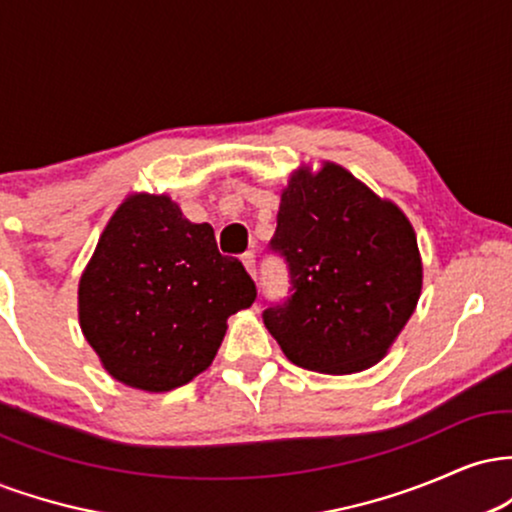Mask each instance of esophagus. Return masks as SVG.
I'll return each instance as SVG.
<instances>
[{
	"label": "esophagus",
	"instance_id": "esophagus-1",
	"mask_svg": "<svg viewBox=\"0 0 512 512\" xmlns=\"http://www.w3.org/2000/svg\"><path fill=\"white\" fill-rule=\"evenodd\" d=\"M243 264H245V269H248V274L252 276V279H255L257 276V260H255V252L252 250H248L243 255Z\"/></svg>",
	"mask_w": 512,
	"mask_h": 512
}]
</instances>
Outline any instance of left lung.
Wrapping results in <instances>:
<instances>
[{
	"label": "left lung",
	"instance_id": "1",
	"mask_svg": "<svg viewBox=\"0 0 512 512\" xmlns=\"http://www.w3.org/2000/svg\"><path fill=\"white\" fill-rule=\"evenodd\" d=\"M269 250L289 264L291 296L262 320L301 368H370L419 303L424 267L409 219L337 163L291 175Z\"/></svg>",
	"mask_w": 512,
	"mask_h": 512
}]
</instances>
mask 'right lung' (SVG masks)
I'll list each match as a JSON object with an SVG mask.
<instances>
[{"label":"right lung","mask_w":512,"mask_h":512,"mask_svg":"<svg viewBox=\"0 0 512 512\" xmlns=\"http://www.w3.org/2000/svg\"><path fill=\"white\" fill-rule=\"evenodd\" d=\"M255 298V281L221 255L209 223L187 221L166 195H132L81 274L79 322L115 380L168 392L211 366L226 320Z\"/></svg>","instance_id":"obj_1"}]
</instances>
